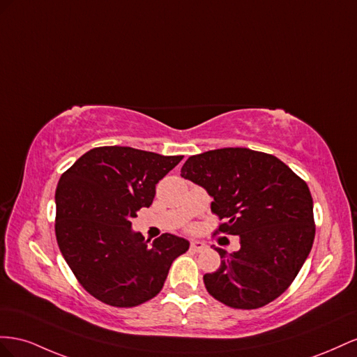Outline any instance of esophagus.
Listing matches in <instances>:
<instances>
[{
    "label": "esophagus",
    "instance_id": "34e87169",
    "mask_svg": "<svg viewBox=\"0 0 357 357\" xmlns=\"http://www.w3.org/2000/svg\"><path fill=\"white\" fill-rule=\"evenodd\" d=\"M205 243L203 242H200V241H191V243H190V250L191 251H196V252H200L202 250H205Z\"/></svg>",
    "mask_w": 357,
    "mask_h": 357
}]
</instances>
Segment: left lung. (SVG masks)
Instances as JSON below:
<instances>
[{
	"label": "left lung",
	"instance_id": "obj_1",
	"mask_svg": "<svg viewBox=\"0 0 357 357\" xmlns=\"http://www.w3.org/2000/svg\"><path fill=\"white\" fill-rule=\"evenodd\" d=\"M181 176L213 197L221 220L213 235L241 238V250L215 248L221 264L203 275L212 298L236 310L275 301L296 278L311 251L315 222L310 188L281 160L248 148H222L190 157Z\"/></svg>",
	"mask_w": 357,
	"mask_h": 357
}]
</instances>
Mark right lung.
I'll list each match as a JSON object with an SVG mask.
<instances>
[{"instance_id": "1", "label": "right lung", "mask_w": 357, "mask_h": 357, "mask_svg": "<svg viewBox=\"0 0 357 357\" xmlns=\"http://www.w3.org/2000/svg\"><path fill=\"white\" fill-rule=\"evenodd\" d=\"M184 158L128 146L88 151L59 178L55 203L58 247L91 296L116 308L155 298L188 241L162 233L148 241L131 218L149 208L155 185Z\"/></svg>"}]
</instances>
